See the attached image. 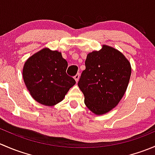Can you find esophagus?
<instances>
[{
    "label": "esophagus",
    "mask_w": 155,
    "mask_h": 155,
    "mask_svg": "<svg viewBox=\"0 0 155 155\" xmlns=\"http://www.w3.org/2000/svg\"><path fill=\"white\" fill-rule=\"evenodd\" d=\"M79 76H80V75H79V73H77V74H76V76H74V79H75V80H76V82H78V81H79Z\"/></svg>",
    "instance_id": "1"
}]
</instances>
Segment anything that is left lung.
<instances>
[{"label": "left lung", "mask_w": 155, "mask_h": 155, "mask_svg": "<svg viewBox=\"0 0 155 155\" xmlns=\"http://www.w3.org/2000/svg\"><path fill=\"white\" fill-rule=\"evenodd\" d=\"M85 68L78 82L85 106L95 115L107 113L118 105L127 88L130 63L116 48L103 45L101 50L87 54Z\"/></svg>", "instance_id": "obj_1"}]
</instances>
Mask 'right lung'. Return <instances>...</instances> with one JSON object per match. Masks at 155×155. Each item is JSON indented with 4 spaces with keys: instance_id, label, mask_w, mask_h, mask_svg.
<instances>
[{
    "instance_id": "obj_1",
    "label": "right lung",
    "mask_w": 155,
    "mask_h": 155,
    "mask_svg": "<svg viewBox=\"0 0 155 155\" xmlns=\"http://www.w3.org/2000/svg\"><path fill=\"white\" fill-rule=\"evenodd\" d=\"M68 64L61 52L44 48L25 63L22 76L33 98L42 105L52 107L62 101L76 84L66 73Z\"/></svg>"
}]
</instances>
